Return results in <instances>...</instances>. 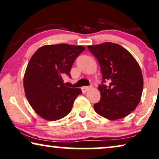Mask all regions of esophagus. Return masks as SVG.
Wrapping results in <instances>:
<instances>
[{
  "mask_svg": "<svg viewBox=\"0 0 159 159\" xmlns=\"http://www.w3.org/2000/svg\"><path fill=\"white\" fill-rule=\"evenodd\" d=\"M91 89V86H83L81 89H82L83 93H86L89 90H90Z\"/></svg>",
  "mask_w": 159,
  "mask_h": 159,
  "instance_id": "1",
  "label": "esophagus"
}]
</instances>
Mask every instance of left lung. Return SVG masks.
Segmentation results:
<instances>
[{"instance_id": "8db88e82", "label": "left lung", "mask_w": 159, "mask_h": 159, "mask_svg": "<svg viewBox=\"0 0 159 159\" xmlns=\"http://www.w3.org/2000/svg\"><path fill=\"white\" fill-rule=\"evenodd\" d=\"M88 48L99 62L102 82L108 84L98 87L101 99L93 105L95 111L110 120L127 117L141 99L143 78L139 64L120 44L104 42Z\"/></svg>"}]
</instances>
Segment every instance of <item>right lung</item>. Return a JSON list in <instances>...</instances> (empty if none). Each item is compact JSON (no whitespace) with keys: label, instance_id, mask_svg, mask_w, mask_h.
I'll list each match as a JSON object with an SVG mask.
<instances>
[{"label":"right lung","instance_id":"add662e5","mask_svg":"<svg viewBox=\"0 0 159 159\" xmlns=\"http://www.w3.org/2000/svg\"><path fill=\"white\" fill-rule=\"evenodd\" d=\"M85 50L72 44H48L39 48L30 60L24 76L26 97L42 119L55 121L68 115L80 89L65 86L74 60Z\"/></svg>","mask_w":159,"mask_h":159}]
</instances>
